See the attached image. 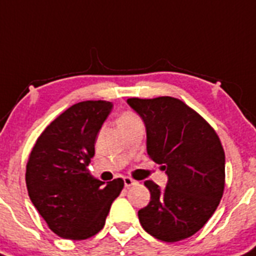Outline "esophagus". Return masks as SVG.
<instances>
[{
  "mask_svg": "<svg viewBox=\"0 0 256 256\" xmlns=\"http://www.w3.org/2000/svg\"><path fill=\"white\" fill-rule=\"evenodd\" d=\"M124 184H125L126 188H128V187H131V186L138 184V182H136V180H134L132 178H130V176H125V178H124Z\"/></svg>",
  "mask_w": 256,
  "mask_h": 256,
  "instance_id": "34e87169",
  "label": "esophagus"
}]
</instances>
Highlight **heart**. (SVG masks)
<instances>
[{"mask_svg":"<svg viewBox=\"0 0 256 256\" xmlns=\"http://www.w3.org/2000/svg\"><path fill=\"white\" fill-rule=\"evenodd\" d=\"M139 120V117L136 116L134 112H124L120 116V118H118V128L122 125H126V124H130V122H134V121H138Z\"/></svg>","mask_w":256,"mask_h":256,"instance_id":"obj_1","label":"heart"}]
</instances>
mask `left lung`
I'll use <instances>...</instances> for the list:
<instances>
[{"label": "left lung", "mask_w": 256, "mask_h": 256, "mask_svg": "<svg viewBox=\"0 0 256 256\" xmlns=\"http://www.w3.org/2000/svg\"><path fill=\"white\" fill-rule=\"evenodd\" d=\"M146 128L148 155L168 176L162 190L144 184L150 202L138 212L142 228L166 242L184 240L204 228L225 188V152L204 117L174 97L128 98Z\"/></svg>", "instance_id": "obj_1"}]
</instances>
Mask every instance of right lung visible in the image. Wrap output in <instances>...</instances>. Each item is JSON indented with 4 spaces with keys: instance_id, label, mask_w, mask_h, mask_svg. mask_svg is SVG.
<instances>
[{
    "instance_id": "obj_1",
    "label": "right lung",
    "mask_w": 256,
    "mask_h": 256,
    "mask_svg": "<svg viewBox=\"0 0 256 256\" xmlns=\"http://www.w3.org/2000/svg\"><path fill=\"white\" fill-rule=\"evenodd\" d=\"M111 110L107 101L73 104L42 131L28 156V197L50 230L63 238L84 240L100 232L124 188L121 178L104 184L87 168Z\"/></svg>"
}]
</instances>
